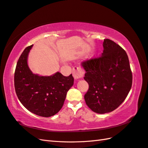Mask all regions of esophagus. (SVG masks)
Listing matches in <instances>:
<instances>
[{
	"label": "esophagus",
	"instance_id": "34e87169",
	"mask_svg": "<svg viewBox=\"0 0 148 148\" xmlns=\"http://www.w3.org/2000/svg\"><path fill=\"white\" fill-rule=\"evenodd\" d=\"M73 75L75 79H79L83 77L84 71L81 67L75 66L73 69Z\"/></svg>",
	"mask_w": 148,
	"mask_h": 148
}]
</instances>
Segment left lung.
Listing matches in <instances>:
<instances>
[{
    "label": "left lung",
    "mask_w": 148,
    "mask_h": 148,
    "mask_svg": "<svg viewBox=\"0 0 148 148\" xmlns=\"http://www.w3.org/2000/svg\"><path fill=\"white\" fill-rule=\"evenodd\" d=\"M100 57L83 61L84 79L89 84L84 95L92 111L100 113L114 110L127 97L132 84V74L125 51L113 41L105 39Z\"/></svg>",
    "instance_id": "obj_1"
}]
</instances>
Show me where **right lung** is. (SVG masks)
<instances>
[{"mask_svg": "<svg viewBox=\"0 0 148 148\" xmlns=\"http://www.w3.org/2000/svg\"><path fill=\"white\" fill-rule=\"evenodd\" d=\"M32 45L24 50L17 62L14 73L16 93L21 103L31 112L49 117L62 107L67 92L73 86L72 74L64 76L57 73L51 76H40L30 71L27 58Z\"/></svg>", "mask_w": 148, "mask_h": 148, "instance_id": "1", "label": "right lung"}]
</instances>
